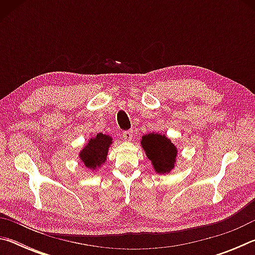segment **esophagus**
Masks as SVG:
<instances>
[{"instance_id":"34e87169","label":"esophagus","mask_w":255,"mask_h":255,"mask_svg":"<svg viewBox=\"0 0 255 255\" xmlns=\"http://www.w3.org/2000/svg\"><path fill=\"white\" fill-rule=\"evenodd\" d=\"M132 130H125L123 131V136L126 140H131L132 139Z\"/></svg>"}]
</instances>
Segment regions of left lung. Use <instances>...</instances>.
I'll list each match as a JSON object with an SVG mask.
<instances>
[{"instance_id": "1", "label": "left lung", "mask_w": 255, "mask_h": 255, "mask_svg": "<svg viewBox=\"0 0 255 255\" xmlns=\"http://www.w3.org/2000/svg\"><path fill=\"white\" fill-rule=\"evenodd\" d=\"M141 145L158 173H165L173 167L176 149L165 136L161 133L145 135L141 139Z\"/></svg>"}]
</instances>
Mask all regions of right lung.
Wrapping results in <instances>:
<instances>
[{"label": "right lung", "mask_w": 255, "mask_h": 255, "mask_svg": "<svg viewBox=\"0 0 255 255\" xmlns=\"http://www.w3.org/2000/svg\"><path fill=\"white\" fill-rule=\"evenodd\" d=\"M111 144V138L103 133H98L96 138L89 141L86 147L82 150L81 158L84 164L90 169H93L97 165L106 161L108 148Z\"/></svg>", "instance_id": "add662e5"}]
</instances>
